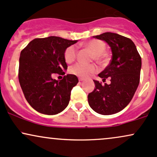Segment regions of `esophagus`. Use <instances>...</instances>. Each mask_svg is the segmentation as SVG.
I'll return each instance as SVG.
<instances>
[{
	"mask_svg": "<svg viewBox=\"0 0 157 157\" xmlns=\"http://www.w3.org/2000/svg\"><path fill=\"white\" fill-rule=\"evenodd\" d=\"M85 79L84 78H82V77H80L79 78V81H80V82H82V81H84Z\"/></svg>",
	"mask_w": 157,
	"mask_h": 157,
	"instance_id": "34e87169",
	"label": "esophagus"
}]
</instances>
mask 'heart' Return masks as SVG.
I'll return each mask as SVG.
<instances>
[{
    "mask_svg": "<svg viewBox=\"0 0 157 157\" xmlns=\"http://www.w3.org/2000/svg\"><path fill=\"white\" fill-rule=\"evenodd\" d=\"M86 46L93 52L94 59L97 62H101L104 59L103 53L105 51V44L100 40H91L86 44ZM77 52L74 46H71L65 50L64 59L67 63H71L75 60ZM97 68L93 64L77 63L70 68V72L76 76L86 77L91 74L96 72Z\"/></svg>",
    "mask_w": 157,
    "mask_h": 157,
    "instance_id": "b5f03b06",
    "label": "heart"
}]
</instances>
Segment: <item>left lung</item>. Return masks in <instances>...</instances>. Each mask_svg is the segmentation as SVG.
I'll list each match as a JSON object with an SVG mask.
<instances>
[{
	"mask_svg": "<svg viewBox=\"0 0 157 157\" xmlns=\"http://www.w3.org/2000/svg\"><path fill=\"white\" fill-rule=\"evenodd\" d=\"M105 40L112 52L109 66L98 76L105 82L109 78L111 83L102 85L94 80L95 89L88 95L90 107L102 115L120 112L132 100L140 80L142 60L136 46L131 39L111 32L94 36Z\"/></svg>",
	"mask_w": 157,
	"mask_h": 157,
	"instance_id": "obj_1",
	"label": "left lung"
}]
</instances>
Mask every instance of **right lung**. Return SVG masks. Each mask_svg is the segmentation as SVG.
Segmentation results:
<instances>
[{
  "label": "right lung",
  "mask_w": 157,
  "mask_h": 157,
  "mask_svg": "<svg viewBox=\"0 0 157 157\" xmlns=\"http://www.w3.org/2000/svg\"><path fill=\"white\" fill-rule=\"evenodd\" d=\"M77 40L60 37L32 40L21 52L18 79L25 98L38 112L54 115L67 107L71 91L78 82L75 75H65L67 64L65 50ZM54 73L64 75L60 81L52 79Z\"/></svg>",
  "instance_id": "right-lung-1"
}]
</instances>
